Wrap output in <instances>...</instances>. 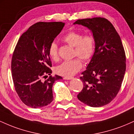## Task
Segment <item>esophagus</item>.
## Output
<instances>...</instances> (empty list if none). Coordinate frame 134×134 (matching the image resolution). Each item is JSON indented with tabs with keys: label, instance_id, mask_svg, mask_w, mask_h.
Listing matches in <instances>:
<instances>
[{
	"label": "esophagus",
	"instance_id": "34e87169",
	"mask_svg": "<svg viewBox=\"0 0 134 134\" xmlns=\"http://www.w3.org/2000/svg\"><path fill=\"white\" fill-rule=\"evenodd\" d=\"M72 79H73L72 77H64V79L65 80H71Z\"/></svg>",
	"mask_w": 134,
	"mask_h": 134
}]
</instances>
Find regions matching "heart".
<instances>
[{
  "label": "heart",
  "mask_w": 134,
  "mask_h": 134,
  "mask_svg": "<svg viewBox=\"0 0 134 134\" xmlns=\"http://www.w3.org/2000/svg\"><path fill=\"white\" fill-rule=\"evenodd\" d=\"M63 40L71 47H74V55L78 56L84 60H88L93 57L95 51V38L91 35H85L76 31H70L63 37ZM48 54L53 61L59 59L57 44L52 42L48 48ZM77 57L70 60H65L55 67V72L63 76L70 77L75 75L81 70L82 62Z\"/></svg>",
  "instance_id": "1"
}]
</instances>
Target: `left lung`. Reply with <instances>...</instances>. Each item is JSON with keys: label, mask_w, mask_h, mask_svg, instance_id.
<instances>
[{"label": "left lung", "mask_w": 134, "mask_h": 134, "mask_svg": "<svg viewBox=\"0 0 134 134\" xmlns=\"http://www.w3.org/2000/svg\"><path fill=\"white\" fill-rule=\"evenodd\" d=\"M74 24L88 28L96 42L94 53L80 77L84 86L77 98L90 107H103L116 97L125 73V53L120 37L105 18L79 19Z\"/></svg>", "instance_id": "1"}]
</instances>
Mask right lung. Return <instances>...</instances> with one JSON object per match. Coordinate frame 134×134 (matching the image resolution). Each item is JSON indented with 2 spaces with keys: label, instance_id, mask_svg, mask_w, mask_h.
<instances>
[{
  "label": "right lung",
  "instance_id": "obj_1",
  "mask_svg": "<svg viewBox=\"0 0 134 134\" xmlns=\"http://www.w3.org/2000/svg\"><path fill=\"white\" fill-rule=\"evenodd\" d=\"M64 25L62 22L37 23L18 40L12 58V76L18 96L28 107L38 108L53 101V83L62 77L51 76L48 48ZM47 74L51 76L43 81Z\"/></svg>",
  "mask_w": 134,
  "mask_h": 134
}]
</instances>
